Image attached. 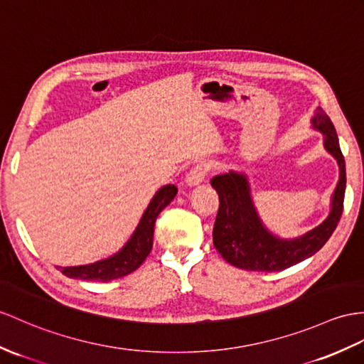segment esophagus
<instances>
[{
	"label": "esophagus",
	"mask_w": 364,
	"mask_h": 364,
	"mask_svg": "<svg viewBox=\"0 0 364 364\" xmlns=\"http://www.w3.org/2000/svg\"><path fill=\"white\" fill-rule=\"evenodd\" d=\"M208 171V166L199 164L194 168H191L190 173L187 174V179H185V183L188 185V187H196V185L202 183L203 179H205V174Z\"/></svg>",
	"instance_id": "esophagus-1"
}]
</instances>
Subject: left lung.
Instances as JSON below:
<instances>
[{
    "mask_svg": "<svg viewBox=\"0 0 364 364\" xmlns=\"http://www.w3.org/2000/svg\"><path fill=\"white\" fill-rule=\"evenodd\" d=\"M312 128L323 134V145L336 164L340 177L331 199V211L320 225L296 237H281L262 223L252 198L249 177L245 173L228 171L211 179V187L219 194V210L213 244L223 258L235 267L255 272H279L314 256L327 242L341 218L346 191V164L333 123L320 106L312 120Z\"/></svg>",
    "mask_w": 364,
    "mask_h": 364,
    "instance_id": "1",
    "label": "left lung"
}]
</instances>
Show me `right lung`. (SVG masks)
I'll return each mask as SVG.
<instances>
[{
    "mask_svg": "<svg viewBox=\"0 0 364 364\" xmlns=\"http://www.w3.org/2000/svg\"><path fill=\"white\" fill-rule=\"evenodd\" d=\"M176 194L177 188L174 185H165L156 191L144 215H141L136 230L117 253L92 264L58 267L60 272L73 279L108 282L139 269L153 249L154 224L159 213L174 199Z\"/></svg>",
    "mask_w": 364,
    "mask_h": 364,
    "instance_id": "add662e5",
    "label": "right lung"
}]
</instances>
